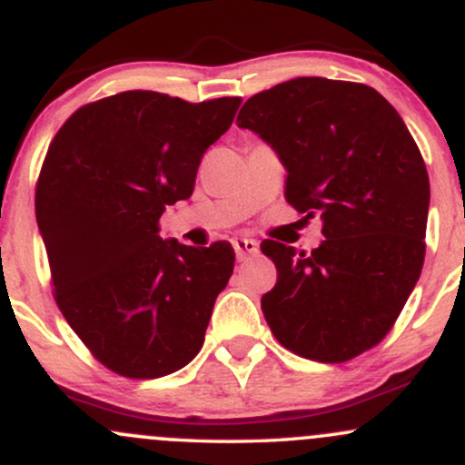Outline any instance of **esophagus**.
<instances>
[{
    "label": "esophagus",
    "mask_w": 465,
    "mask_h": 465,
    "mask_svg": "<svg viewBox=\"0 0 465 465\" xmlns=\"http://www.w3.org/2000/svg\"><path fill=\"white\" fill-rule=\"evenodd\" d=\"M233 249H236L238 260H247L256 256L260 252V244L258 241H253V238H236V241H233Z\"/></svg>",
    "instance_id": "obj_1"
}]
</instances>
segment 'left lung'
I'll return each mask as SVG.
<instances>
[{
	"label": "left lung",
	"mask_w": 465,
	"mask_h": 465,
	"mask_svg": "<svg viewBox=\"0 0 465 465\" xmlns=\"http://www.w3.org/2000/svg\"><path fill=\"white\" fill-rule=\"evenodd\" d=\"M278 152L289 205L322 218L311 253L262 242L278 282L262 313L284 349L353 360L395 324L426 253L430 183L397 110L364 84L298 76L253 94L238 114Z\"/></svg>",
	"instance_id": "1"
}]
</instances>
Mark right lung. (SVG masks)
Listing matches in <instances>:
<instances>
[{"label":"right lung","instance_id":"obj_1","mask_svg":"<svg viewBox=\"0 0 465 465\" xmlns=\"http://www.w3.org/2000/svg\"><path fill=\"white\" fill-rule=\"evenodd\" d=\"M238 105L241 96L190 104L127 90L76 110L50 143L35 212L54 300L114 373L170 375L205 341L236 253L163 241L158 218L192 196L203 154Z\"/></svg>","mask_w":465,"mask_h":465}]
</instances>
